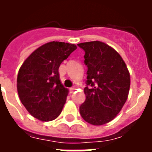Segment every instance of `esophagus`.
Instances as JSON below:
<instances>
[{"label":"esophagus","mask_w":152,"mask_h":152,"mask_svg":"<svg viewBox=\"0 0 152 152\" xmlns=\"http://www.w3.org/2000/svg\"><path fill=\"white\" fill-rule=\"evenodd\" d=\"M70 92L73 93L75 90H76V87H72V88H70Z\"/></svg>","instance_id":"obj_1"}]
</instances>
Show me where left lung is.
I'll use <instances>...</instances> for the list:
<instances>
[{
  "label": "left lung",
  "mask_w": 152,
  "mask_h": 152,
  "mask_svg": "<svg viewBox=\"0 0 152 152\" xmlns=\"http://www.w3.org/2000/svg\"><path fill=\"white\" fill-rule=\"evenodd\" d=\"M85 53L88 67L86 101L80 106L82 118L93 125H102L114 119L126 102L130 76L123 58L102 41L77 45Z\"/></svg>",
  "instance_id": "obj_1"
}]
</instances>
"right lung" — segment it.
Returning <instances> with one entry per match:
<instances>
[{
  "instance_id": "obj_1",
  "label": "right lung",
  "mask_w": 152,
  "mask_h": 152,
  "mask_svg": "<svg viewBox=\"0 0 152 152\" xmlns=\"http://www.w3.org/2000/svg\"><path fill=\"white\" fill-rule=\"evenodd\" d=\"M76 48L74 44L49 42L32 52L23 63L17 89L23 105L33 117L50 121L60 115L68 89L61 84L58 68Z\"/></svg>"
}]
</instances>
